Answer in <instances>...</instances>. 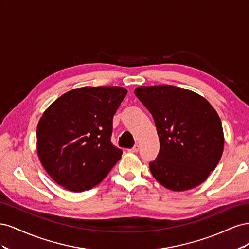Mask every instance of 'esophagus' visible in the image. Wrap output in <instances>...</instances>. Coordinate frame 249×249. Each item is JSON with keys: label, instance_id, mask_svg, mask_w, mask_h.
<instances>
[{"label": "esophagus", "instance_id": "esophagus-1", "mask_svg": "<svg viewBox=\"0 0 249 249\" xmlns=\"http://www.w3.org/2000/svg\"><path fill=\"white\" fill-rule=\"evenodd\" d=\"M130 152H132V153H137L138 150H139V145L138 144H136V145H134L131 149H129Z\"/></svg>", "mask_w": 249, "mask_h": 249}]
</instances>
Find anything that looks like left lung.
I'll use <instances>...</instances> for the list:
<instances>
[{
	"label": "left lung",
	"mask_w": 249,
	"mask_h": 249,
	"mask_svg": "<svg viewBox=\"0 0 249 249\" xmlns=\"http://www.w3.org/2000/svg\"><path fill=\"white\" fill-rule=\"evenodd\" d=\"M135 94L153 115L160 140L153 177L172 191L205 182L224 147L221 120L205 97L171 85L140 86Z\"/></svg>",
	"instance_id": "1"
}]
</instances>
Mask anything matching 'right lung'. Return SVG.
<instances>
[{
  "instance_id": "add662e5",
  "label": "right lung",
  "mask_w": 249,
  "mask_h": 249,
  "mask_svg": "<svg viewBox=\"0 0 249 249\" xmlns=\"http://www.w3.org/2000/svg\"><path fill=\"white\" fill-rule=\"evenodd\" d=\"M118 86L82 87L57 99L37 125V154L55 182L72 192L100 184L122 158L111 143L113 116L126 95Z\"/></svg>"
}]
</instances>
